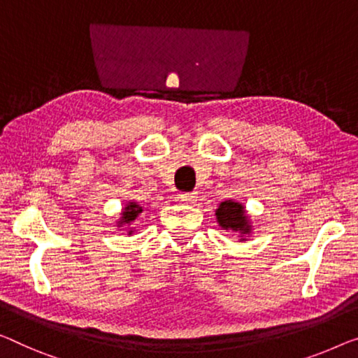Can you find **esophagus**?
<instances>
[{"label": "esophagus", "instance_id": "1", "mask_svg": "<svg viewBox=\"0 0 358 358\" xmlns=\"http://www.w3.org/2000/svg\"><path fill=\"white\" fill-rule=\"evenodd\" d=\"M178 202H183V204H194L197 201V196L194 193H180L177 196Z\"/></svg>", "mask_w": 358, "mask_h": 358}]
</instances>
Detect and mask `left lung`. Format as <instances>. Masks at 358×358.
Segmentation results:
<instances>
[{
    "instance_id": "8db88e82",
    "label": "left lung",
    "mask_w": 358,
    "mask_h": 358,
    "mask_svg": "<svg viewBox=\"0 0 358 358\" xmlns=\"http://www.w3.org/2000/svg\"><path fill=\"white\" fill-rule=\"evenodd\" d=\"M217 222L223 230H233L241 234V241H246V236L252 231L249 217L246 215L244 206L241 202L233 199L223 201L215 210Z\"/></svg>"
}]
</instances>
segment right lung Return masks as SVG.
I'll use <instances>...</instances> for the list:
<instances>
[{"label":"right lung","mask_w":358,"mask_h":358,"mask_svg":"<svg viewBox=\"0 0 358 358\" xmlns=\"http://www.w3.org/2000/svg\"><path fill=\"white\" fill-rule=\"evenodd\" d=\"M141 212H143V207L138 204V202H128V204L125 206L124 212H122L119 225L122 227V225H125V223H127V225H130L131 222L136 220V217L140 215ZM131 233H133V230H128V234H131Z\"/></svg>","instance_id":"1"}]
</instances>
